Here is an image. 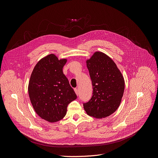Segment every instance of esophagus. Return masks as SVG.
Returning <instances> with one entry per match:
<instances>
[{"mask_svg":"<svg viewBox=\"0 0 158 158\" xmlns=\"http://www.w3.org/2000/svg\"><path fill=\"white\" fill-rule=\"evenodd\" d=\"M74 91H75V92L77 95H78V89H77V88H75V89H74Z\"/></svg>","mask_w":158,"mask_h":158,"instance_id":"obj_1","label":"esophagus"}]
</instances>
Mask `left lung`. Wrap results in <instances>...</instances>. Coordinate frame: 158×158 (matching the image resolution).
<instances>
[{"label": "left lung", "mask_w": 158, "mask_h": 158, "mask_svg": "<svg viewBox=\"0 0 158 158\" xmlns=\"http://www.w3.org/2000/svg\"><path fill=\"white\" fill-rule=\"evenodd\" d=\"M93 85L91 100L84 104L86 113L102 119L114 113L124 91V77L114 61L102 52H95L86 60Z\"/></svg>", "instance_id": "1"}]
</instances>
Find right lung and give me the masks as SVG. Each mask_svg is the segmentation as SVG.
Returning a JSON list of instances; mask_svg holds the SVG:
<instances>
[{"label":"right lung","instance_id":"add662e5","mask_svg":"<svg viewBox=\"0 0 158 158\" xmlns=\"http://www.w3.org/2000/svg\"><path fill=\"white\" fill-rule=\"evenodd\" d=\"M67 58L58 59L49 54L40 59L30 75L28 91L36 113L49 123L65 117L68 105L77 95L63 73Z\"/></svg>","mask_w":158,"mask_h":158}]
</instances>
